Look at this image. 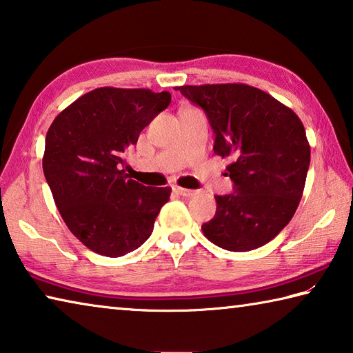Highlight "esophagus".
I'll list each match as a JSON object with an SVG mask.
<instances>
[{
	"label": "esophagus",
	"instance_id": "obj_1",
	"mask_svg": "<svg viewBox=\"0 0 353 353\" xmlns=\"http://www.w3.org/2000/svg\"><path fill=\"white\" fill-rule=\"evenodd\" d=\"M172 191H174L176 194L185 196V198H191V196H194V194H196V191H194V190L182 188V187H179V185H172Z\"/></svg>",
	"mask_w": 353,
	"mask_h": 353
}]
</instances>
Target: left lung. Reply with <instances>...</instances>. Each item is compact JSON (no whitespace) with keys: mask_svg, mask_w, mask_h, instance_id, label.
I'll list each match as a JSON object with an SVG mask.
<instances>
[{"mask_svg":"<svg viewBox=\"0 0 353 353\" xmlns=\"http://www.w3.org/2000/svg\"><path fill=\"white\" fill-rule=\"evenodd\" d=\"M176 90L205 112L214 154L235 159L227 166L234 193L214 196L216 213L202 232L232 252L265 246L290 223L305 187L310 145L302 121L290 107L246 83Z\"/></svg>","mask_w":353,"mask_h":353,"instance_id":"left-lung-1","label":"left lung"}]
</instances>
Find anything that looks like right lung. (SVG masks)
<instances>
[{"label": "right lung", "instance_id": "obj_1", "mask_svg": "<svg viewBox=\"0 0 353 353\" xmlns=\"http://www.w3.org/2000/svg\"><path fill=\"white\" fill-rule=\"evenodd\" d=\"M171 103L168 92L101 87L82 94L48 129L43 172L62 219L104 256H123L152 234L171 188L124 174V152Z\"/></svg>", "mask_w": 353, "mask_h": 353}]
</instances>
